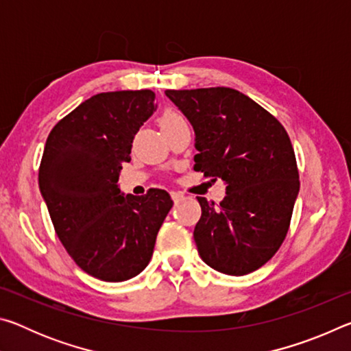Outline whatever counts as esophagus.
<instances>
[{"label": "esophagus", "instance_id": "obj_1", "mask_svg": "<svg viewBox=\"0 0 351 351\" xmlns=\"http://www.w3.org/2000/svg\"><path fill=\"white\" fill-rule=\"evenodd\" d=\"M170 195H171V199H173L175 203H180V201L184 199V193H181V192H171Z\"/></svg>", "mask_w": 351, "mask_h": 351}]
</instances>
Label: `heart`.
Here are the masks:
<instances>
[{"label": "heart", "instance_id": "obj_1", "mask_svg": "<svg viewBox=\"0 0 351 351\" xmlns=\"http://www.w3.org/2000/svg\"><path fill=\"white\" fill-rule=\"evenodd\" d=\"M181 119H182V116L178 111H175V110H165L162 114H161V117H159V123H161L162 130H165L167 127L173 125L175 122L181 121Z\"/></svg>", "mask_w": 351, "mask_h": 351}]
</instances>
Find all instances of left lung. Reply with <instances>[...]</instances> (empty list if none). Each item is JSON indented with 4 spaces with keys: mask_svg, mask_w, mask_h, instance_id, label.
I'll use <instances>...</instances> for the list:
<instances>
[{
    "mask_svg": "<svg viewBox=\"0 0 351 351\" xmlns=\"http://www.w3.org/2000/svg\"><path fill=\"white\" fill-rule=\"evenodd\" d=\"M195 132V170L226 184L221 203L197 197L193 239L206 265L245 276L272 258L288 234L299 170L287 130L232 88L167 90Z\"/></svg>",
    "mask_w": 351,
    "mask_h": 351,
    "instance_id": "left-lung-1",
    "label": "left lung"
}]
</instances>
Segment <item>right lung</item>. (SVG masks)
Returning <instances> with one entry per match:
<instances>
[{
	"label": "right lung",
	"mask_w": 351,
	"mask_h": 351,
	"mask_svg": "<svg viewBox=\"0 0 351 351\" xmlns=\"http://www.w3.org/2000/svg\"><path fill=\"white\" fill-rule=\"evenodd\" d=\"M156 111L154 93H100L64 116L47 136L38 170L41 197L57 237L80 268L104 282L145 269L173 206L162 189L123 195L122 162L134 134Z\"/></svg>",
	"instance_id": "1"
}]
</instances>
